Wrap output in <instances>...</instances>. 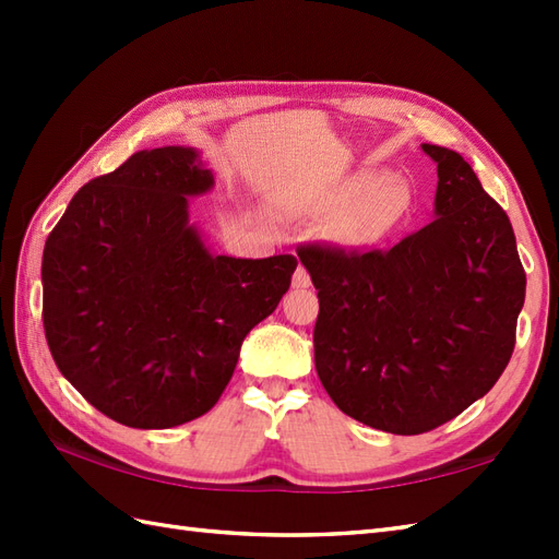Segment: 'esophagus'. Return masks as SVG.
I'll return each mask as SVG.
<instances>
[{"label": "esophagus", "mask_w": 559, "mask_h": 559, "mask_svg": "<svg viewBox=\"0 0 559 559\" xmlns=\"http://www.w3.org/2000/svg\"><path fill=\"white\" fill-rule=\"evenodd\" d=\"M310 273L305 271V266H298L293 273V288H310Z\"/></svg>", "instance_id": "1"}]
</instances>
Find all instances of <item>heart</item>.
Segmentation results:
<instances>
[{"label":"heart","mask_w":559,"mask_h":559,"mask_svg":"<svg viewBox=\"0 0 559 559\" xmlns=\"http://www.w3.org/2000/svg\"><path fill=\"white\" fill-rule=\"evenodd\" d=\"M411 187L386 170L365 168L348 175L329 192L307 201L300 216L326 218L341 213L331 225V240L341 247L360 249L382 242L411 213Z\"/></svg>","instance_id":"heart-1"}]
</instances>
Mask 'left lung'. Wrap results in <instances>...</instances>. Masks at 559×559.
Wrapping results in <instances>:
<instances>
[{
  "instance_id": "8db88e82",
  "label": "left lung",
  "mask_w": 559,
  "mask_h": 559,
  "mask_svg": "<svg viewBox=\"0 0 559 559\" xmlns=\"http://www.w3.org/2000/svg\"><path fill=\"white\" fill-rule=\"evenodd\" d=\"M437 163L435 221L391 249L302 247L319 290L314 365L326 394L391 435H420L483 399L512 358L526 273L502 206L456 151Z\"/></svg>"
}]
</instances>
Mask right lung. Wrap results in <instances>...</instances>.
Segmentation results:
<instances>
[{"instance_id": "right-lung-1", "label": "right lung", "mask_w": 559, "mask_h": 559, "mask_svg": "<svg viewBox=\"0 0 559 559\" xmlns=\"http://www.w3.org/2000/svg\"><path fill=\"white\" fill-rule=\"evenodd\" d=\"M216 185L192 146L136 151L83 185L43 252V324L67 382L108 418L168 430L213 408L245 336L298 259L213 254L189 197Z\"/></svg>"}]
</instances>
